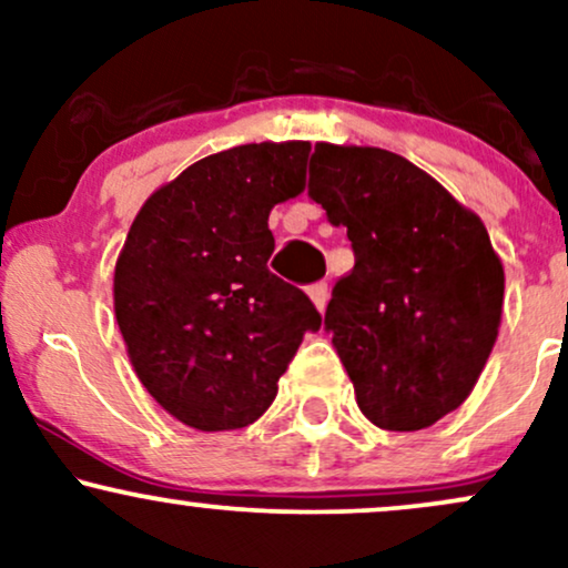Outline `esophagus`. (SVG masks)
Masks as SVG:
<instances>
[{
	"label": "esophagus",
	"mask_w": 568,
	"mask_h": 568,
	"mask_svg": "<svg viewBox=\"0 0 568 568\" xmlns=\"http://www.w3.org/2000/svg\"><path fill=\"white\" fill-rule=\"evenodd\" d=\"M310 298H312V304L317 306V310H325V304H328V285L325 283H315L310 288Z\"/></svg>",
	"instance_id": "obj_1"
}]
</instances>
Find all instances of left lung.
<instances>
[{
  "instance_id": "obj_1",
  "label": "left lung",
  "mask_w": 568,
  "mask_h": 568,
  "mask_svg": "<svg viewBox=\"0 0 568 568\" xmlns=\"http://www.w3.org/2000/svg\"><path fill=\"white\" fill-rule=\"evenodd\" d=\"M310 194L355 251L325 328L357 406L393 433L435 425L473 393L499 334L505 266L484 221L376 146L315 143Z\"/></svg>"
}]
</instances>
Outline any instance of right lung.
I'll return each instance as SVG.
<instances>
[{
  "label": "right lung",
  "mask_w": 568,
  "mask_h": 568,
  "mask_svg": "<svg viewBox=\"0 0 568 568\" xmlns=\"http://www.w3.org/2000/svg\"><path fill=\"white\" fill-rule=\"evenodd\" d=\"M310 141L189 165L141 205L114 266V315L146 393L200 433L247 427L321 312L272 275L270 213L304 192Z\"/></svg>",
  "instance_id": "right-lung-1"
}]
</instances>
